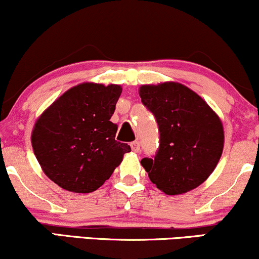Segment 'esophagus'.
I'll list each match as a JSON object with an SVG mask.
<instances>
[{
	"mask_svg": "<svg viewBox=\"0 0 259 259\" xmlns=\"http://www.w3.org/2000/svg\"><path fill=\"white\" fill-rule=\"evenodd\" d=\"M130 146H132V150L134 152H139L140 151V142L138 140H135V141H133L132 144H130Z\"/></svg>",
	"mask_w": 259,
	"mask_h": 259,
	"instance_id": "esophagus-1",
	"label": "esophagus"
}]
</instances>
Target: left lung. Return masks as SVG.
Returning a JSON list of instances; mask_svg holds the SVG:
<instances>
[{
  "instance_id": "1",
  "label": "left lung",
  "mask_w": 259,
  "mask_h": 259,
  "mask_svg": "<svg viewBox=\"0 0 259 259\" xmlns=\"http://www.w3.org/2000/svg\"><path fill=\"white\" fill-rule=\"evenodd\" d=\"M141 102L154 115L159 145L141 164L148 178L167 195L200 186L221 159L224 132L218 115L203 100L178 82L144 85Z\"/></svg>"
}]
</instances>
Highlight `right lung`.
<instances>
[{"label":"right lung","mask_w":259,"mask_h":259,"mask_svg":"<svg viewBox=\"0 0 259 259\" xmlns=\"http://www.w3.org/2000/svg\"><path fill=\"white\" fill-rule=\"evenodd\" d=\"M119 85L85 82L64 92L45 111L31 135L32 150L44 173L68 191L99 189L132 148L115 140L111 117Z\"/></svg>","instance_id":"add662e5"}]
</instances>
